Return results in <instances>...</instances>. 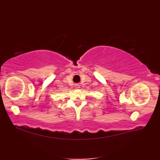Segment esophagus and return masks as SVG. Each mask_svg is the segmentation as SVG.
<instances>
[{"instance_id": "esophagus-1", "label": "esophagus", "mask_w": 160, "mask_h": 160, "mask_svg": "<svg viewBox=\"0 0 160 160\" xmlns=\"http://www.w3.org/2000/svg\"><path fill=\"white\" fill-rule=\"evenodd\" d=\"M75 87H76V88H80V85L78 84H75Z\"/></svg>"}]
</instances>
